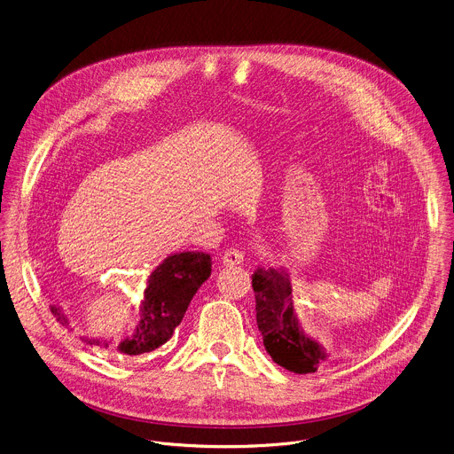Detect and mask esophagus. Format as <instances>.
<instances>
[{"label": "esophagus", "instance_id": "1", "mask_svg": "<svg viewBox=\"0 0 454 454\" xmlns=\"http://www.w3.org/2000/svg\"><path fill=\"white\" fill-rule=\"evenodd\" d=\"M223 263L226 267H235V265H242L244 263V253L240 249H228L224 254H223Z\"/></svg>", "mask_w": 454, "mask_h": 454}]
</instances>
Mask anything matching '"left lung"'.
I'll return each instance as SVG.
<instances>
[{
	"label": "left lung",
	"mask_w": 454,
	"mask_h": 454,
	"mask_svg": "<svg viewBox=\"0 0 454 454\" xmlns=\"http://www.w3.org/2000/svg\"><path fill=\"white\" fill-rule=\"evenodd\" d=\"M253 289L256 323L273 362L294 373L316 372L328 355L298 323L287 272L260 267L253 273Z\"/></svg>",
	"instance_id": "1"
}]
</instances>
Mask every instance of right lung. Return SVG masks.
<instances>
[{
    "mask_svg": "<svg viewBox=\"0 0 454 454\" xmlns=\"http://www.w3.org/2000/svg\"><path fill=\"white\" fill-rule=\"evenodd\" d=\"M210 272L212 260L205 253H177L165 258L147 278L140 303V321L133 335L115 344L99 339H81L91 346H114L122 356H138L161 348L172 339L192 296L210 277ZM51 312L63 326L74 330L72 319L61 307L51 305Z\"/></svg>",
    "mask_w": 454,
    "mask_h": 454,
    "instance_id": "obj_1",
    "label": "right lung"
}]
</instances>
